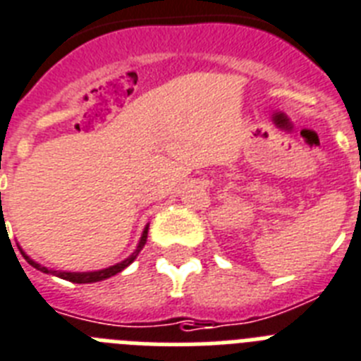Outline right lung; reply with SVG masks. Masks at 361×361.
Listing matches in <instances>:
<instances>
[{"label": "right lung", "mask_w": 361, "mask_h": 361, "mask_svg": "<svg viewBox=\"0 0 361 361\" xmlns=\"http://www.w3.org/2000/svg\"><path fill=\"white\" fill-rule=\"evenodd\" d=\"M1 196V195H0ZM147 235H148V226L145 227L143 235H141V240H139L137 247H135V251L132 253V255L128 257V259L121 260V262H117V264L110 266V268H104V269H99V271H53V269H47L45 266L38 264V262H35L32 259H29V257L21 251V255H23V259L29 262V264L32 266V268L40 269L42 274H53L56 275V277L60 279H66V281H71V283H77V284H86V283H99V281H104V279H110L114 277V275H117L119 271H123L124 268H128L132 262L135 260V257L139 255V251L143 250V246L147 244Z\"/></svg>", "instance_id": "add662e5"}]
</instances>
